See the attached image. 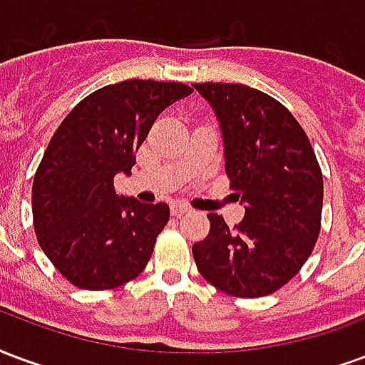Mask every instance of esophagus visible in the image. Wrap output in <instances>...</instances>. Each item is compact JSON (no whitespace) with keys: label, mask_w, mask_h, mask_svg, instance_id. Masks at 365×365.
Wrapping results in <instances>:
<instances>
[{"label":"esophagus","mask_w":365,"mask_h":365,"mask_svg":"<svg viewBox=\"0 0 365 365\" xmlns=\"http://www.w3.org/2000/svg\"><path fill=\"white\" fill-rule=\"evenodd\" d=\"M190 210H192V208H190L188 204H185V202H173V204H171V214L177 215V217L188 214Z\"/></svg>","instance_id":"34e87169"}]
</instances>
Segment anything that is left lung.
Segmentation results:
<instances>
[{"mask_svg": "<svg viewBox=\"0 0 365 365\" xmlns=\"http://www.w3.org/2000/svg\"><path fill=\"white\" fill-rule=\"evenodd\" d=\"M220 120L230 186L245 204L233 230L208 214L210 233L192 245L202 278L235 297L286 286L317 243L323 173L309 138L286 106L241 83H194Z\"/></svg>", "mask_w": 365, "mask_h": 365, "instance_id": "1", "label": "left lung"}]
</instances>
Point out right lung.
Returning a JSON list of instances; mask_svg holds the SVG:
<instances>
[{"mask_svg": "<svg viewBox=\"0 0 365 365\" xmlns=\"http://www.w3.org/2000/svg\"><path fill=\"white\" fill-rule=\"evenodd\" d=\"M190 93L153 79L106 85L77 103L52 135L33 180V223L44 255L77 288L124 286L151 259L169 206L118 196L114 177L132 175L157 116Z\"/></svg>", "mask_w": 365, "mask_h": 365, "instance_id": "right-lung-1", "label": "right lung"}]
</instances>
